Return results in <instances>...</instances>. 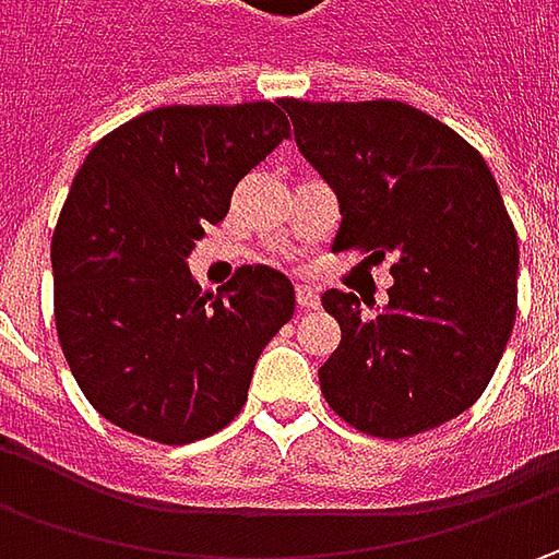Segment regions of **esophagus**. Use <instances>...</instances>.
<instances>
[{"label": "esophagus", "mask_w": 559, "mask_h": 559, "mask_svg": "<svg viewBox=\"0 0 559 559\" xmlns=\"http://www.w3.org/2000/svg\"><path fill=\"white\" fill-rule=\"evenodd\" d=\"M295 301H298L301 311H317V308H320V295H317V289H311V286H298V289H295Z\"/></svg>", "instance_id": "1"}]
</instances>
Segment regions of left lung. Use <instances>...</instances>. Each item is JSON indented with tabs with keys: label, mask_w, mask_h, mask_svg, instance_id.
<instances>
[{
	"label": "left lung",
	"mask_w": 559,
	"mask_h": 559,
	"mask_svg": "<svg viewBox=\"0 0 559 559\" xmlns=\"http://www.w3.org/2000/svg\"><path fill=\"white\" fill-rule=\"evenodd\" d=\"M301 155L333 186V251L395 258L389 305L323 292L342 342L320 367L326 404L357 432L411 439L469 411L516 320L520 242L485 158L404 102L286 98Z\"/></svg>",
	"instance_id": "left-lung-1"
}]
</instances>
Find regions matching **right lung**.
Returning <instances> with one entry per match:
<instances>
[{
	"label": "right lung",
	"instance_id": "add662e5",
	"mask_svg": "<svg viewBox=\"0 0 559 559\" xmlns=\"http://www.w3.org/2000/svg\"><path fill=\"white\" fill-rule=\"evenodd\" d=\"M283 140L280 102L167 105L102 136L76 170L52 236L55 330L108 423L189 444L239 417L295 289L280 270L248 264L214 295L186 258Z\"/></svg>",
	"mask_w": 559,
	"mask_h": 559
}]
</instances>
